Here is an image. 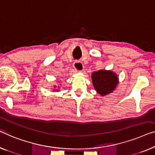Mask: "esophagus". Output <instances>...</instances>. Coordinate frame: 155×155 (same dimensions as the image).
Here are the masks:
<instances>
[{"instance_id":"esophagus-1","label":"esophagus","mask_w":155,"mask_h":155,"mask_svg":"<svg viewBox=\"0 0 155 155\" xmlns=\"http://www.w3.org/2000/svg\"><path fill=\"white\" fill-rule=\"evenodd\" d=\"M73 68L77 72H81L83 70V64L79 61H75L73 64Z\"/></svg>"}]
</instances>
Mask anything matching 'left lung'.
<instances>
[{
  "label": "left lung",
  "instance_id": "1",
  "mask_svg": "<svg viewBox=\"0 0 155 155\" xmlns=\"http://www.w3.org/2000/svg\"><path fill=\"white\" fill-rule=\"evenodd\" d=\"M93 86L101 96H104L115 91L119 84V78L111 70H99L91 74Z\"/></svg>",
  "mask_w": 155,
  "mask_h": 155
}]
</instances>
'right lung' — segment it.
Masks as SVG:
<instances>
[{
    "label": "right lung",
    "instance_id": "1",
    "mask_svg": "<svg viewBox=\"0 0 155 155\" xmlns=\"http://www.w3.org/2000/svg\"><path fill=\"white\" fill-rule=\"evenodd\" d=\"M56 87H57V86H55V85H54V89H53V90H52V91H59V89H58L57 88H56Z\"/></svg>",
    "mask_w": 155,
    "mask_h": 155
}]
</instances>
